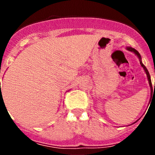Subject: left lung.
<instances>
[{"label":"left lung","mask_w":155,"mask_h":155,"mask_svg":"<svg viewBox=\"0 0 155 155\" xmlns=\"http://www.w3.org/2000/svg\"><path fill=\"white\" fill-rule=\"evenodd\" d=\"M127 50H129V51L130 52H133L134 53H135L137 56V57L139 58L140 60V65H141L142 68H143V70H144L145 73H146V74H147V80H148V83H149V85H150V91H151V93H150V100H151V97H152V94H153V88H152V84H151V80H150V74H149L148 71H147V69L146 68V67H145L144 65L143 64V63H142L141 61V57H140V54L139 53H138L137 50H136L135 49H134V48L132 47H129V46H127ZM155 90V83H154V91Z\"/></svg>","instance_id":"8db88e82"}]
</instances>
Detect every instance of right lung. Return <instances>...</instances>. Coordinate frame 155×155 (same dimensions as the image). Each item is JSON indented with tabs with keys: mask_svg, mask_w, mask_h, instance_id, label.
<instances>
[{
	"mask_svg": "<svg viewBox=\"0 0 155 155\" xmlns=\"http://www.w3.org/2000/svg\"><path fill=\"white\" fill-rule=\"evenodd\" d=\"M1 96H2V94H1V84H0V99H1Z\"/></svg>",
	"mask_w": 155,
	"mask_h": 155,
	"instance_id": "1",
	"label": "right lung"
}]
</instances>
